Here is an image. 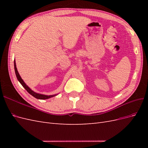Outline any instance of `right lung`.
Segmentation results:
<instances>
[{
    "label": "right lung",
    "mask_w": 148,
    "mask_h": 148,
    "mask_svg": "<svg viewBox=\"0 0 148 148\" xmlns=\"http://www.w3.org/2000/svg\"><path fill=\"white\" fill-rule=\"evenodd\" d=\"M14 68H15V74H16V78L18 79V80L19 82L21 84L22 86H23L25 89H26V91H27L31 95H32L33 97H34L35 98H36V99H49V98H51L52 97H53V96H56V95H51V96H46V95H41V94H38V93H36L34 92L33 91L31 90V89L26 85L24 82L23 80L21 79V77L20 76L18 72V70H17V69H16V63H15V61H14Z\"/></svg>",
    "instance_id": "1"
}]
</instances>
